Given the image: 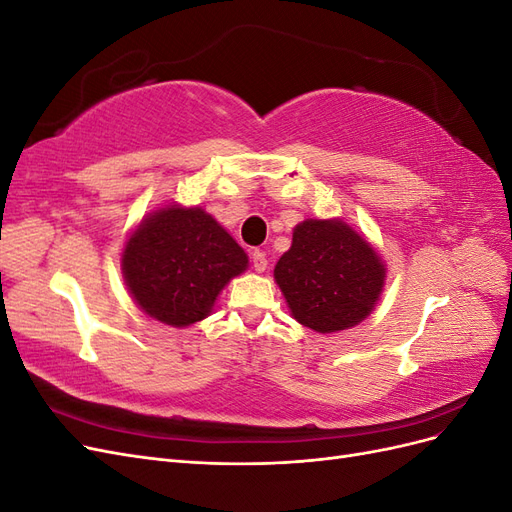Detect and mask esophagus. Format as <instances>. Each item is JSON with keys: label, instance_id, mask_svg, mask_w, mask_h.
Masks as SVG:
<instances>
[{"label": "esophagus", "instance_id": "34e87169", "mask_svg": "<svg viewBox=\"0 0 512 512\" xmlns=\"http://www.w3.org/2000/svg\"><path fill=\"white\" fill-rule=\"evenodd\" d=\"M267 265H269V262H267L265 252H262V250H254V252H252V267H254V271L262 273V271L267 269Z\"/></svg>", "mask_w": 512, "mask_h": 512}]
</instances>
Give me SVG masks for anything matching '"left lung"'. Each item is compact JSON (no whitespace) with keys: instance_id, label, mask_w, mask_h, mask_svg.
Returning <instances> with one entry per match:
<instances>
[{"instance_id":"obj_1","label":"left lung","mask_w":512,"mask_h":512,"mask_svg":"<svg viewBox=\"0 0 512 512\" xmlns=\"http://www.w3.org/2000/svg\"><path fill=\"white\" fill-rule=\"evenodd\" d=\"M273 277L294 320L318 333L363 322L376 307L386 269L371 243L342 220H305L294 226L290 250Z\"/></svg>"}]
</instances>
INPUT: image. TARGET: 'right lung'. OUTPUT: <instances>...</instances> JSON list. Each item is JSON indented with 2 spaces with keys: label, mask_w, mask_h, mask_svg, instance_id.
Returning a JSON list of instances; mask_svg holds the SVG:
<instances>
[{
  "label": "right lung",
  "mask_w": 512,
  "mask_h": 512,
  "mask_svg": "<svg viewBox=\"0 0 512 512\" xmlns=\"http://www.w3.org/2000/svg\"><path fill=\"white\" fill-rule=\"evenodd\" d=\"M247 269V254L200 207L166 205L128 237L121 273L136 305L170 327L211 314L222 288Z\"/></svg>",
  "instance_id": "1"
}]
</instances>
